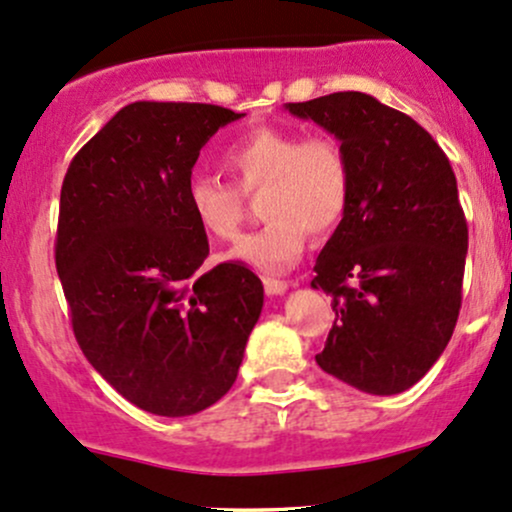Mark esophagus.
Returning <instances> with one entry per match:
<instances>
[{"instance_id":"1","label":"esophagus","mask_w":512,"mask_h":512,"mask_svg":"<svg viewBox=\"0 0 512 512\" xmlns=\"http://www.w3.org/2000/svg\"><path fill=\"white\" fill-rule=\"evenodd\" d=\"M263 287H266L268 295H283V292H287V285L285 280H275V278H266L263 280Z\"/></svg>"}]
</instances>
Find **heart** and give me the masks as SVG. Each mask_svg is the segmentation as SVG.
<instances>
[{
	"mask_svg": "<svg viewBox=\"0 0 512 512\" xmlns=\"http://www.w3.org/2000/svg\"><path fill=\"white\" fill-rule=\"evenodd\" d=\"M222 164L242 193L266 188L261 212L268 222L229 249L227 256L234 261L263 273H283L300 261L309 232L329 234L346 217L353 166L338 137L256 128L225 149ZM238 192L215 176L188 179L186 205L200 232L217 241L237 237L244 220V198Z\"/></svg>",
	"mask_w": 512,
	"mask_h": 512,
	"instance_id": "1",
	"label": "heart"
}]
</instances>
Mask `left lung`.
Wrapping results in <instances>:
<instances>
[{
    "mask_svg": "<svg viewBox=\"0 0 512 512\" xmlns=\"http://www.w3.org/2000/svg\"><path fill=\"white\" fill-rule=\"evenodd\" d=\"M285 108L338 137L353 166L348 212L314 266L312 287L336 312L317 363L360 392H406L442 355L462 307L469 232L450 159L370 94Z\"/></svg>",
    "mask_w": 512,
    "mask_h": 512,
    "instance_id": "left-lung-1",
    "label": "left lung"
}]
</instances>
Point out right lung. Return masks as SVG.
Returning a JSON list of instances; mask_svg holds the SVG:
<instances>
[{"label":"right lung","mask_w":512,"mask_h":512,"mask_svg":"<svg viewBox=\"0 0 512 512\" xmlns=\"http://www.w3.org/2000/svg\"><path fill=\"white\" fill-rule=\"evenodd\" d=\"M244 113L135 101L79 149L60 193L55 266L94 370L137 409L193 416L232 389L263 285L244 263L205 271L186 205L200 149Z\"/></svg>","instance_id":"add662e5"}]
</instances>
